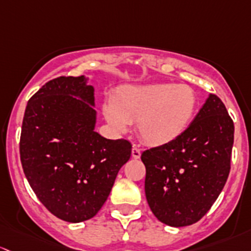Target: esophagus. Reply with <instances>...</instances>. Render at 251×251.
Returning a JSON list of instances; mask_svg holds the SVG:
<instances>
[{
    "label": "esophagus",
    "instance_id": "esophagus-1",
    "mask_svg": "<svg viewBox=\"0 0 251 251\" xmlns=\"http://www.w3.org/2000/svg\"><path fill=\"white\" fill-rule=\"evenodd\" d=\"M140 156H141L140 150H139L138 147L134 146L133 150H131V157H133L134 159H138V158H140Z\"/></svg>",
    "mask_w": 251,
    "mask_h": 251
}]
</instances>
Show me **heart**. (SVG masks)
Here are the masks:
<instances>
[{
	"label": "heart",
	"instance_id": "b5f03b06",
	"mask_svg": "<svg viewBox=\"0 0 251 251\" xmlns=\"http://www.w3.org/2000/svg\"><path fill=\"white\" fill-rule=\"evenodd\" d=\"M197 107V93L188 84L153 83L120 88L102 113L115 130L126 133L138 123L145 143L164 146L185 133Z\"/></svg>",
	"mask_w": 251,
	"mask_h": 251
}]
</instances>
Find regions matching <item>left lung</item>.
I'll use <instances>...</instances> for the list:
<instances>
[{
    "label": "left lung",
    "mask_w": 251,
    "mask_h": 251,
    "mask_svg": "<svg viewBox=\"0 0 251 251\" xmlns=\"http://www.w3.org/2000/svg\"><path fill=\"white\" fill-rule=\"evenodd\" d=\"M233 138L224 102L209 94L179 139L143 152L145 195L159 221L190 226L208 213L228 177Z\"/></svg>",
    "instance_id": "obj_1"
}]
</instances>
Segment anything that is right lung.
I'll return each instance as SVG.
<instances>
[{
  "label": "right lung",
  "instance_id": "obj_1",
  "mask_svg": "<svg viewBox=\"0 0 251 251\" xmlns=\"http://www.w3.org/2000/svg\"><path fill=\"white\" fill-rule=\"evenodd\" d=\"M94 87L88 77H58L27 102L20 161L31 188L56 218L82 222L97 215L129 161L128 140L94 130Z\"/></svg>",
  "mask_w": 251,
  "mask_h": 251
}]
</instances>
